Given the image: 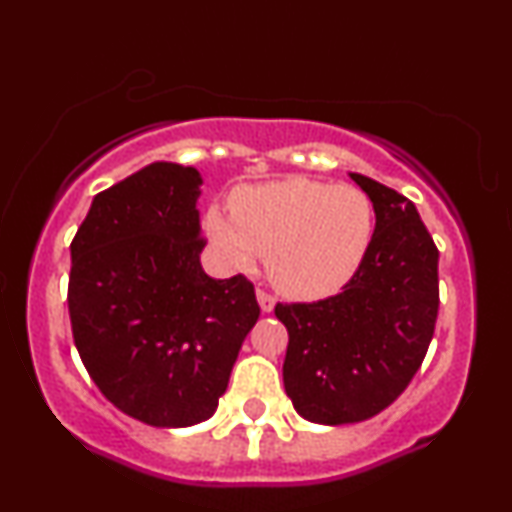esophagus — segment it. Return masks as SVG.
Returning a JSON list of instances; mask_svg holds the SVG:
<instances>
[{
  "mask_svg": "<svg viewBox=\"0 0 512 512\" xmlns=\"http://www.w3.org/2000/svg\"><path fill=\"white\" fill-rule=\"evenodd\" d=\"M257 303H260L262 313H272V310H274V305H276L274 296H269L267 291H260V289H257Z\"/></svg>",
  "mask_w": 512,
  "mask_h": 512,
  "instance_id": "1",
  "label": "esophagus"
}]
</instances>
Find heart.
I'll use <instances>...</instances> for the list:
<instances>
[{
    "mask_svg": "<svg viewBox=\"0 0 512 512\" xmlns=\"http://www.w3.org/2000/svg\"><path fill=\"white\" fill-rule=\"evenodd\" d=\"M228 269L252 274L267 255V274L284 296L313 301L337 293L358 272L373 240V202L354 185L281 178L245 185L233 211L204 216Z\"/></svg>",
    "mask_w": 512,
    "mask_h": 512,
    "instance_id": "obj_1",
    "label": "heart"
}]
</instances>
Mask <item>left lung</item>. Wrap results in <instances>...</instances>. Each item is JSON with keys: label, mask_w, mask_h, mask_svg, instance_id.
<instances>
[{"label": "left lung", "mask_w": 512, "mask_h": 512, "mask_svg": "<svg viewBox=\"0 0 512 512\" xmlns=\"http://www.w3.org/2000/svg\"><path fill=\"white\" fill-rule=\"evenodd\" d=\"M375 231L342 293L276 305L289 330L284 387L293 409L322 426L358 424L390 407L424 361L438 317V250L407 197L361 173Z\"/></svg>", "instance_id": "1"}]
</instances>
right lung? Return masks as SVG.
<instances>
[{
  "instance_id": "1",
  "label": "right lung",
  "mask_w": 512,
  "mask_h": 512,
  "mask_svg": "<svg viewBox=\"0 0 512 512\" xmlns=\"http://www.w3.org/2000/svg\"><path fill=\"white\" fill-rule=\"evenodd\" d=\"M197 168L156 161L93 197L72 240L74 344L108 402L156 428L214 416L260 317L245 276L211 279Z\"/></svg>"
}]
</instances>
